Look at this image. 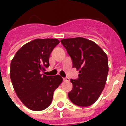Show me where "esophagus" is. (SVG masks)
Listing matches in <instances>:
<instances>
[{"label":"esophagus","mask_w":126,"mask_h":126,"mask_svg":"<svg viewBox=\"0 0 126 126\" xmlns=\"http://www.w3.org/2000/svg\"><path fill=\"white\" fill-rule=\"evenodd\" d=\"M63 80L64 81H69V79L68 77H65V78H63Z\"/></svg>","instance_id":"obj_1"}]
</instances>
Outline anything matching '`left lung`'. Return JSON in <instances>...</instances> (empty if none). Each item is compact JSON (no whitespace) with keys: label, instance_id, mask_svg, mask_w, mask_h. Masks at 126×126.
<instances>
[{"label":"left lung","instance_id":"8db88e82","mask_svg":"<svg viewBox=\"0 0 126 126\" xmlns=\"http://www.w3.org/2000/svg\"><path fill=\"white\" fill-rule=\"evenodd\" d=\"M71 57L73 67L79 70V79H71L73 90L68 96L80 107L93 105L105 86L109 73L108 57L104 51L91 40L77 37L61 40Z\"/></svg>","mask_w":126,"mask_h":126}]
</instances>
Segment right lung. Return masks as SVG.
<instances>
[{"label":"right lung","mask_w":126,"mask_h":126,"mask_svg":"<svg viewBox=\"0 0 126 126\" xmlns=\"http://www.w3.org/2000/svg\"><path fill=\"white\" fill-rule=\"evenodd\" d=\"M59 43L55 38L35 39L23 46L11 61L14 89L23 103L32 110L40 111L48 107L53 92L63 81L58 75L41 74L49 66V55Z\"/></svg>","instance_id":"obj_1"}]
</instances>
